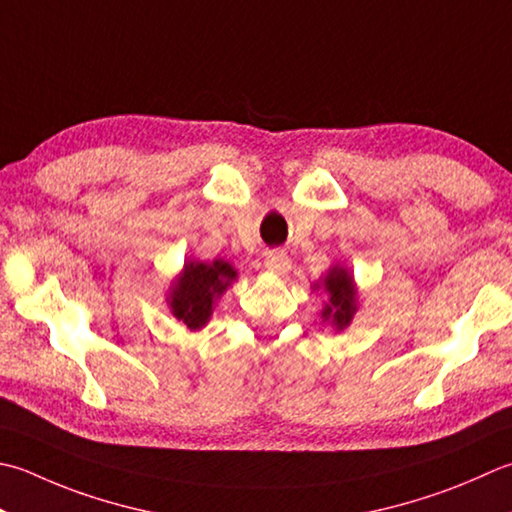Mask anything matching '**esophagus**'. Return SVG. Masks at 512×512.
I'll use <instances>...</instances> for the list:
<instances>
[{"label": "esophagus", "instance_id": "1", "mask_svg": "<svg viewBox=\"0 0 512 512\" xmlns=\"http://www.w3.org/2000/svg\"><path fill=\"white\" fill-rule=\"evenodd\" d=\"M264 264L270 273H275V275H286L290 270V259L284 250H268Z\"/></svg>", "mask_w": 512, "mask_h": 512}]
</instances>
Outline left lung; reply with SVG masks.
<instances>
[{
    "label": "left lung",
    "instance_id": "1",
    "mask_svg": "<svg viewBox=\"0 0 512 512\" xmlns=\"http://www.w3.org/2000/svg\"><path fill=\"white\" fill-rule=\"evenodd\" d=\"M324 288L330 295V304L322 310L324 319H333V324L342 330L350 324L355 315V290H353V277H350L344 268H333L324 279Z\"/></svg>",
    "mask_w": 512,
    "mask_h": 512
}]
</instances>
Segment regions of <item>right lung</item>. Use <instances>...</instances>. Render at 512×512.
<instances>
[{
  "instance_id": "1",
  "label": "right lung",
  "mask_w": 512,
  "mask_h": 512,
  "mask_svg": "<svg viewBox=\"0 0 512 512\" xmlns=\"http://www.w3.org/2000/svg\"><path fill=\"white\" fill-rule=\"evenodd\" d=\"M235 279V270L226 262H190L184 268V275L179 277L177 286L170 293V308L173 315L190 328H202L210 313L213 302L226 290V286Z\"/></svg>"
}]
</instances>
